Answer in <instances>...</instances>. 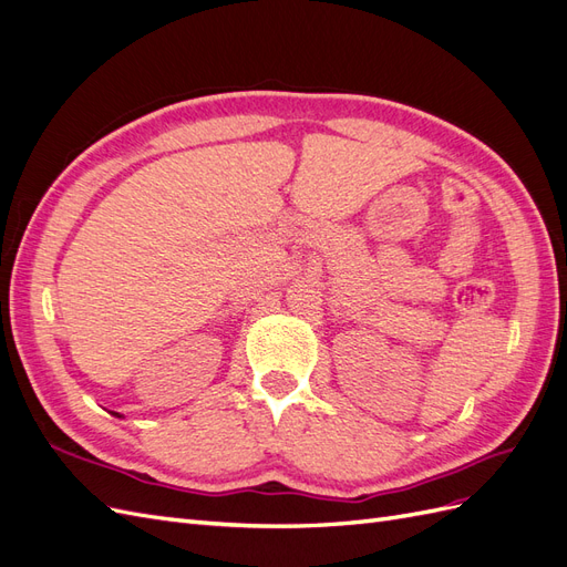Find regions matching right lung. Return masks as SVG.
Here are the masks:
<instances>
[{
  "mask_svg": "<svg viewBox=\"0 0 567 567\" xmlns=\"http://www.w3.org/2000/svg\"><path fill=\"white\" fill-rule=\"evenodd\" d=\"M111 414H113V416H117V419H123V414H117V411H111Z\"/></svg>",
  "mask_w": 567,
  "mask_h": 567,
  "instance_id": "obj_1",
  "label": "right lung"
}]
</instances>
